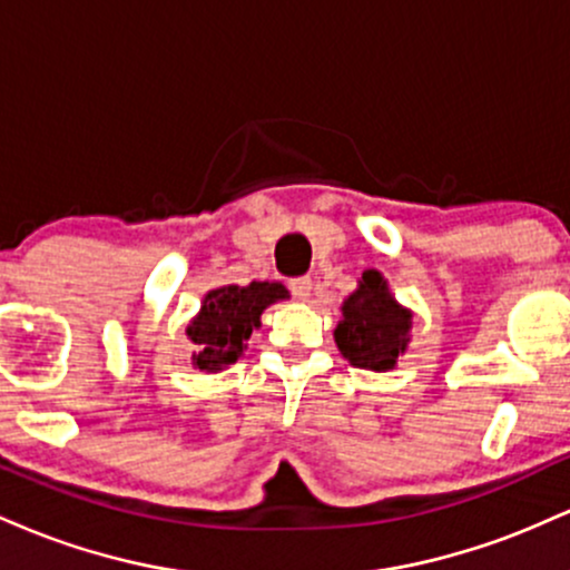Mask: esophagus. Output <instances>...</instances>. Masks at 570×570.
Returning <instances> with one entry per match:
<instances>
[{"label":"esophagus","mask_w":570,"mask_h":570,"mask_svg":"<svg viewBox=\"0 0 570 570\" xmlns=\"http://www.w3.org/2000/svg\"><path fill=\"white\" fill-rule=\"evenodd\" d=\"M289 289L297 299H307L311 297V289H313V281L307 276H299V278H292L289 281Z\"/></svg>","instance_id":"esophagus-1"}]
</instances>
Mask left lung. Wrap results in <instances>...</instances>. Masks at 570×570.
I'll return each instance as SVG.
<instances>
[{
  "instance_id": "obj_1",
  "label": "left lung",
  "mask_w": 570,
  "mask_h": 570,
  "mask_svg": "<svg viewBox=\"0 0 570 570\" xmlns=\"http://www.w3.org/2000/svg\"><path fill=\"white\" fill-rule=\"evenodd\" d=\"M335 343L358 370L389 372L407 353L415 313L391 294L381 271H364L358 286L340 305Z\"/></svg>"
}]
</instances>
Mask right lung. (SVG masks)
Returning a JSON list of instances; mask_svg holds the SVG:
<instances>
[{
	"mask_svg": "<svg viewBox=\"0 0 570 570\" xmlns=\"http://www.w3.org/2000/svg\"><path fill=\"white\" fill-rule=\"evenodd\" d=\"M286 299V289L276 281L227 284L203 297L200 311L187 324L185 335L195 345L193 367L222 372L244 356L248 337L259 330L265 307Z\"/></svg>",
	"mask_w": 570,
	"mask_h": 570,
	"instance_id": "add662e5",
	"label": "right lung"
}]
</instances>
